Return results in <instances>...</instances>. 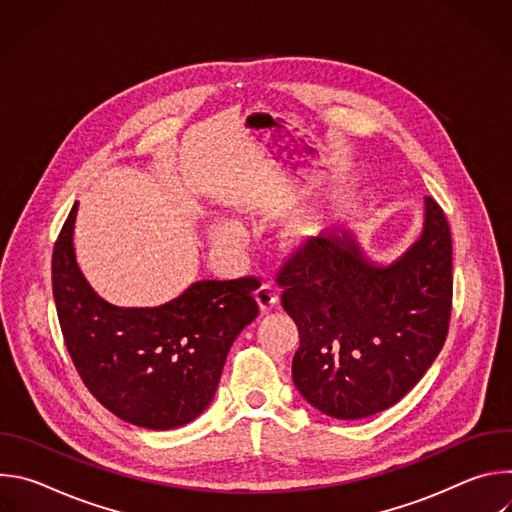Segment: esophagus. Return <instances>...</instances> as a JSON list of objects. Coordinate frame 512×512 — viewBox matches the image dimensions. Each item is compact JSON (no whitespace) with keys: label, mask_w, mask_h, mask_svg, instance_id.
Segmentation results:
<instances>
[{"label":"esophagus","mask_w":512,"mask_h":512,"mask_svg":"<svg viewBox=\"0 0 512 512\" xmlns=\"http://www.w3.org/2000/svg\"><path fill=\"white\" fill-rule=\"evenodd\" d=\"M257 304L261 308L263 314L271 312L273 306L277 304V291L271 283H263L259 289H257Z\"/></svg>","instance_id":"1"}]
</instances>
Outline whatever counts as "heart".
I'll return each mask as SVG.
<instances>
[{
    "mask_svg": "<svg viewBox=\"0 0 512 512\" xmlns=\"http://www.w3.org/2000/svg\"><path fill=\"white\" fill-rule=\"evenodd\" d=\"M241 235V227L235 221H229V218H216L210 225V239L214 243L233 245L241 239Z\"/></svg>",
    "mask_w": 512,
    "mask_h": 512,
    "instance_id": "obj_1",
    "label": "heart"
}]
</instances>
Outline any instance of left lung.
Segmentation results:
<instances>
[{"label":"left lung","instance_id":"obj_1","mask_svg":"<svg viewBox=\"0 0 512 512\" xmlns=\"http://www.w3.org/2000/svg\"><path fill=\"white\" fill-rule=\"evenodd\" d=\"M300 348L291 377L336 419H364L403 399L440 354L452 314V235L425 196L419 239L393 263L362 253L354 235L312 237L277 273Z\"/></svg>","mask_w":512,"mask_h":512}]
</instances>
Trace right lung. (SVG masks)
I'll return each mask as SVG.
<instances>
[{
  "label": "right lung",
  "instance_id": "right-lung-1",
  "mask_svg": "<svg viewBox=\"0 0 512 512\" xmlns=\"http://www.w3.org/2000/svg\"><path fill=\"white\" fill-rule=\"evenodd\" d=\"M77 208L54 245L52 294L83 383L127 423L160 431L190 423L210 405L235 338L259 314V279L196 281L158 308L113 306L79 269Z\"/></svg>",
  "mask_w": 512,
  "mask_h": 512
}]
</instances>
